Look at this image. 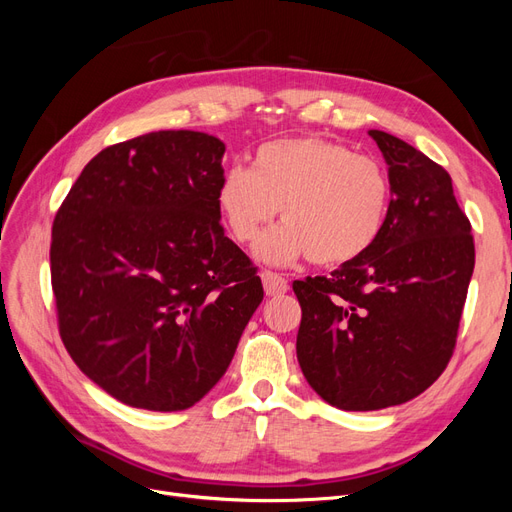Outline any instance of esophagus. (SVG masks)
<instances>
[{
    "label": "esophagus",
    "instance_id": "1",
    "mask_svg": "<svg viewBox=\"0 0 512 512\" xmlns=\"http://www.w3.org/2000/svg\"><path fill=\"white\" fill-rule=\"evenodd\" d=\"M260 277H262V284H265V292L269 294V297H282L284 292H288V280H284L280 273L262 271Z\"/></svg>",
    "mask_w": 512,
    "mask_h": 512
}]
</instances>
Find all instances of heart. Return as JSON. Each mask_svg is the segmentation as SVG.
Here are the masks:
<instances>
[{
    "label": "heart",
    "instance_id": "b5f03b06",
    "mask_svg": "<svg viewBox=\"0 0 512 512\" xmlns=\"http://www.w3.org/2000/svg\"><path fill=\"white\" fill-rule=\"evenodd\" d=\"M218 211L239 243L254 241L277 211L282 226L267 232L256 256L271 265L307 258L339 267L363 256L389 218L391 179L384 166L344 143L318 136L260 145L252 170L222 177Z\"/></svg>",
    "mask_w": 512,
    "mask_h": 512
}]
</instances>
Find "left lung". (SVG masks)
<instances>
[{
	"label": "left lung",
	"mask_w": 512,
	"mask_h": 512,
	"mask_svg": "<svg viewBox=\"0 0 512 512\" xmlns=\"http://www.w3.org/2000/svg\"><path fill=\"white\" fill-rule=\"evenodd\" d=\"M389 164L378 241L331 277L292 282L297 359L327 404L367 412L406 404L451 361L474 271V237L446 170L401 138L369 130Z\"/></svg>",
	"instance_id": "8db88e82"
}]
</instances>
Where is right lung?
<instances>
[{
	"label": "right lung",
	"instance_id": "obj_1",
	"mask_svg": "<svg viewBox=\"0 0 512 512\" xmlns=\"http://www.w3.org/2000/svg\"><path fill=\"white\" fill-rule=\"evenodd\" d=\"M224 151L220 138L192 130L111 145L55 215L61 342L126 406L177 412L203 399L265 297L220 224Z\"/></svg>",
	"mask_w": 512,
	"mask_h": 512
}]
</instances>
